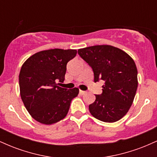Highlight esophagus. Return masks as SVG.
<instances>
[{
    "mask_svg": "<svg viewBox=\"0 0 157 157\" xmlns=\"http://www.w3.org/2000/svg\"><path fill=\"white\" fill-rule=\"evenodd\" d=\"M86 93V91H82V90H80V94L81 95H83V94H85Z\"/></svg>",
    "mask_w": 157,
    "mask_h": 157,
    "instance_id": "obj_1",
    "label": "esophagus"
}]
</instances>
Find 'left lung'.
Returning a JSON list of instances; mask_svg holds the SVG:
<instances>
[{
  "label": "left lung",
  "instance_id": "left-lung-1",
  "mask_svg": "<svg viewBox=\"0 0 157 157\" xmlns=\"http://www.w3.org/2000/svg\"><path fill=\"white\" fill-rule=\"evenodd\" d=\"M78 54L92 68L94 82L102 80V94L95 95L89 111L105 122L120 120L130 109L138 86L137 68L130 55L110 45L80 48Z\"/></svg>",
  "mask_w": 157,
  "mask_h": 157
}]
</instances>
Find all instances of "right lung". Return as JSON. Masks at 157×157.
<instances>
[{"label": "right lung", "mask_w": 157, "mask_h": 157, "mask_svg": "<svg viewBox=\"0 0 157 157\" xmlns=\"http://www.w3.org/2000/svg\"><path fill=\"white\" fill-rule=\"evenodd\" d=\"M76 55L75 49L51 48L34 54L23 63L19 75L20 94L36 121L52 125L67 115L79 89H67L59 84L65 80L66 64Z\"/></svg>", "instance_id": "obj_1"}]
</instances>
